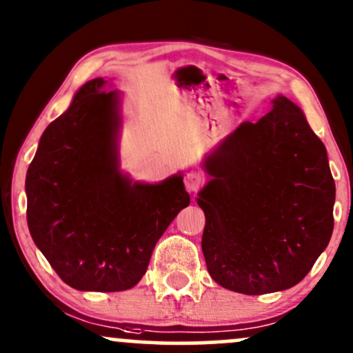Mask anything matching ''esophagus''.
Instances as JSON below:
<instances>
[{"mask_svg":"<svg viewBox=\"0 0 353 353\" xmlns=\"http://www.w3.org/2000/svg\"><path fill=\"white\" fill-rule=\"evenodd\" d=\"M184 184H185V189H188L189 192H197L201 185L204 184V177H202V174H199V172L190 171L185 174Z\"/></svg>","mask_w":353,"mask_h":353,"instance_id":"esophagus-1","label":"esophagus"}]
</instances>
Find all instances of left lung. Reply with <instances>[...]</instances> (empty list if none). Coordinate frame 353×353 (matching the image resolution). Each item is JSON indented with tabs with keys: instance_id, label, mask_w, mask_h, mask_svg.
<instances>
[{
	"instance_id": "8db88e82",
	"label": "left lung",
	"mask_w": 353,
	"mask_h": 353,
	"mask_svg": "<svg viewBox=\"0 0 353 353\" xmlns=\"http://www.w3.org/2000/svg\"><path fill=\"white\" fill-rule=\"evenodd\" d=\"M202 254L224 289L262 295L310 272L334 230L335 182L327 149L302 109L279 94L205 156Z\"/></svg>"
}]
</instances>
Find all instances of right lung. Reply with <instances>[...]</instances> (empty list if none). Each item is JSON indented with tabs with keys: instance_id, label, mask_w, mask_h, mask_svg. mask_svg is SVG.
Instances as JSON below:
<instances>
[{
	"instance_id": "add662e5",
	"label": "right lung",
	"mask_w": 353,
	"mask_h": 353,
	"mask_svg": "<svg viewBox=\"0 0 353 353\" xmlns=\"http://www.w3.org/2000/svg\"><path fill=\"white\" fill-rule=\"evenodd\" d=\"M108 83L96 78L78 89L44 129L26 174L36 247L63 282L88 292L134 287L157 241L190 202L181 172L148 184L121 171V91H108Z\"/></svg>"
}]
</instances>
